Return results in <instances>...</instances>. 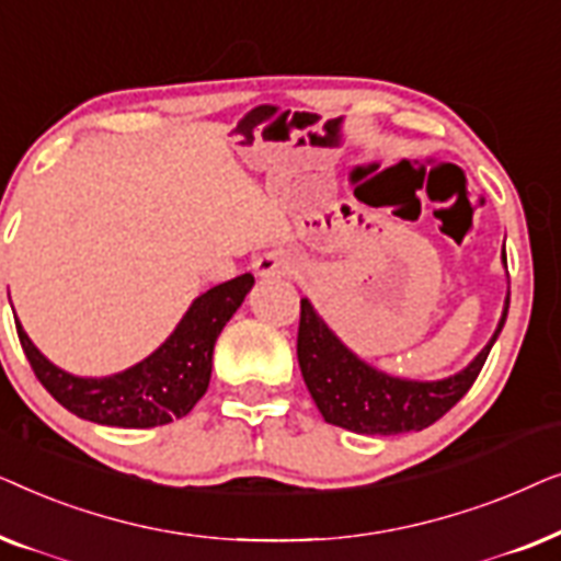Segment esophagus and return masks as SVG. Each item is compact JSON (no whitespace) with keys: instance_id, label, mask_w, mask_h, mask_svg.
Masks as SVG:
<instances>
[{"instance_id":"34e87169","label":"esophagus","mask_w":561,"mask_h":561,"mask_svg":"<svg viewBox=\"0 0 561 561\" xmlns=\"http://www.w3.org/2000/svg\"><path fill=\"white\" fill-rule=\"evenodd\" d=\"M255 273L260 278H290L301 263H298V257L294 252H286V250H267L263 255L255 257Z\"/></svg>"}]
</instances>
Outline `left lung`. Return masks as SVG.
Masks as SVG:
<instances>
[{"label": "left lung", "instance_id": "1", "mask_svg": "<svg viewBox=\"0 0 561 561\" xmlns=\"http://www.w3.org/2000/svg\"><path fill=\"white\" fill-rule=\"evenodd\" d=\"M508 304L511 298H505L501 324H497L493 340L462 373L451 375L447 380L419 382L390 378L352 355L317 317L313 306L301 298L296 352L306 388L324 421L347 428V432L380 436L421 432L439 421L478 380L490 347L495 344L505 317H508Z\"/></svg>", "mask_w": 561, "mask_h": 561}]
</instances>
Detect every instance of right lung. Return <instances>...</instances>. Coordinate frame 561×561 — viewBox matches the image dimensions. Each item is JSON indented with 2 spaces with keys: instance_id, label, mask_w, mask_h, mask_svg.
Masks as SVG:
<instances>
[{
  "instance_id": "obj_1",
  "label": "right lung",
  "mask_w": 561,
  "mask_h": 561,
  "mask_svg": "<svg viewBox=\"0 0 561 561\" xmlns=\"http://www.w3.org/2000/svg\"><path fill=\"white\" fill-rule=\"evenodd\" d=\"M252 283L255 278L244 273L206 290L150 357L112 378H76L64 373L37 352L20 321L14 327L35 378L64 409L104 426H163L186 416L206 393L214 344Z\"/></svg>"
}]
</instances>
